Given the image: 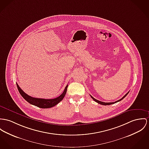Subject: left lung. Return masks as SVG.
<instances>
[{"label": "left lung", "instance_id": "1", "mask_svg": "<svg viewBox=\"0 0 149 149\" xmlns=\"http://www.w3.org/2000/svg\"><path fill=\"white\" fill-rule=\"evenodd\" d=\"M129 92H128L127 93H126L121 99H120V100H117L116 102H112V103H105V102H100V101H99V100H96V99H95V98H93L92 96L91 95H90L91 96V97H92V99L95 101V102H97V103H99V104H102V105H111V104H115V103H117V102H120V101H121V100H122L124 97H126V95L128 94V93H129Z\"/></svg>", "mask_w": 149, "mask_h": 149}]
</instances>
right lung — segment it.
Segmentation results:
<instances>
[{
  "label": "right lung",
  "mask_w": 149,
  "mask_h": 149,
  "mask_svg": "<svg viewBox=\"0 0 149 149\" xmlns=\"http://www.w3.org/2000/svg\"><path fill=\"white\" fill-rule=\"evenodd\" d=\"M16 85L20 95L22 96V97L26 101H27L31 104H32L41 108H49L56 105L57 104L63 100V97H65L66 93L67 88L68 87V85H67L63 93L57 97L52 99H45L36 98V97H33L31 96H29L23 91V90L20 88V87L19 86L17 83H16Z\"/></svg>",
  "instance_id": "add662e5"
}]
</instances>
